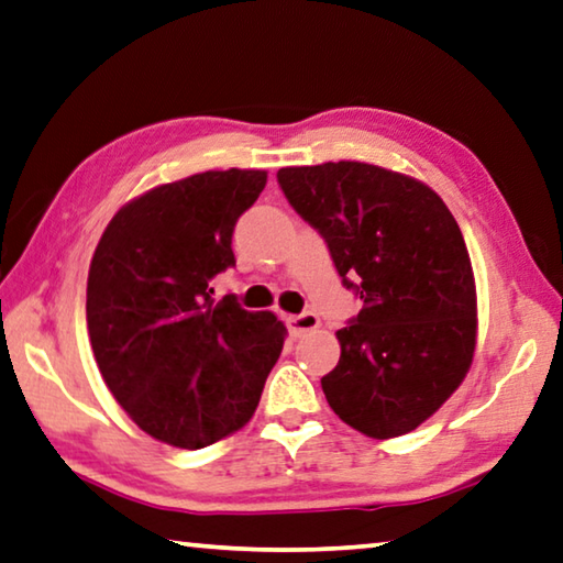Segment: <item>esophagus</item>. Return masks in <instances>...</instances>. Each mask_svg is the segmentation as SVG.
Segmentation results:
<instances>
[{
	"label": "esophagus",
	"mask_w": 563,
	"mask_h": 563,
	"mask_svg": "<svg viewBox=\"0 0 563 563\" xmlns=\"http://www.w3.org/2000/svg\"><path fill=\"white\" fill-rule=\"evenodd\" d=\"M317 327H320V317H317L314 312H300V314H290L288 317V330L295 336L308 334V332L317 330Z\"/></svg>",
	"instance_id": "obj_1"
}]
</instances>
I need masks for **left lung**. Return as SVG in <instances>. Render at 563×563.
Instances as JSON below:
<instances>
[{
	"instance_id": "obj_1",
	"label": "left lung",
	"mask_w": 563,
	"mask_h": 563,
	"mask_svg": "<svg viewBox=\"0 0 563 563\" xmlns=\"http://www.w3.org/2000/svg\"><path fill=\"white\" fill-rule=\"evenodd\" d=\"M278 184L364 302L336 332L327 404L369 438L413 431L465 379L475 352V278L457 221L426 184L364 162L285 167Z\"/></svg>"
}]
</instances>
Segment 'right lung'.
<instances>
[{"label": "right lung", "instance_id": "obj_1", "mask_svg": "<svg viewBox=\"0 0 563 563\" xmlns=\"http://www.w3.org/2000/svg\"><path fill=\"white\" fill-rule=\"evenodd\" d=\"M263 169L201 172L122 207L90 261L86 320L98 369L142 431L199 451L251 421L285 327L213 305L236 265L231 236L265 187Z\"/></svg>", "mask_w": 563, "mask_h": 563}]
</instances>
